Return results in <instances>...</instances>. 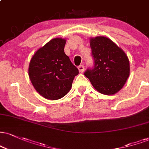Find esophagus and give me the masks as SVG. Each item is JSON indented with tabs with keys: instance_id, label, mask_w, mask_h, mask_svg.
Returning a JSON list of instances; mask_svg holds the SVG:
<instances>
[{
	"instance_id": "34e87169",
	"label": "esophagus",
	"mask_w": 149,
	"mask_h": 149,
	"mask_svg": "<svg viewBox=\"0 0 149 149\" xmlns=\"http://www.w3.org/2000/svg\"><path fill=\"white\" fill-rule=\"evenodd\" d=\"M78 70H79L80 73H83V71H85V67H84L83 65H80L78 67Z\"/></svg>"
}]
</instances>
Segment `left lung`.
I'll return each instance as SVG.
<instances>
[{
	"label": "left lung",
	"instance_id": "obj_1",
	"mask_svg": "<svg viewBox=\"0 0 149 149\" xmlns=\"http://www.w3.org/2000/svg\"><path fill=\"white\" fill-rule=\"evenodd\" d=\"M94 66L84 74L96 90L105 95L114 94L126 83L130 64L126 53L110 39L97 37L90 39Z\"/></svg>",
	"mask_w": 149,
	"mask_h": 149
}]
</instances>
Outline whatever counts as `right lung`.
Returning <instances> with one entry per match:
<instances>
[{
    "mask_svg": "<svg viewBox=\"0 0 149 149\" xmlns=\"http://www.w3.org/2000/svg\"><path fill=\"white\" fill-rule=\"evenodd\" d=\"M65 44V39H51L30 60V79L37 92L47 99L57 100L65 96L79 73L64 53Z\"/></svg>",
    "mask_w": 149,
    "mask_h": 149,
    "instance_id": "1",
    "label": "right lung"
}]
</instances>
